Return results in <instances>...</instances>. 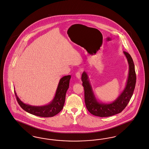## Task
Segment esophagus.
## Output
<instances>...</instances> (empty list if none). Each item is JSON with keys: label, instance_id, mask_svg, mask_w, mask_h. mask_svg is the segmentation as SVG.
Segmentation results:
<instances>
[{"label": "esophagus", "instance_id": "obj_1", "mask_svg": "<svg viewBox=\"0 0 149 149\" xmlns=\"http://www.w3.org/2000/svg\"><path fill=\"white\" fill-rule=\"evenodd\" d=\"M81 71H78L76 72V76L77 77V78H81Z\"/></svg>", "mask_w": 149, "mask_h": 149}]
</instances>
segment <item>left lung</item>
Here are the masks:
<instances>
[{
    "label": "left lung",
    "mask_w": 149,
    "mask_h": 149,
    "mask_svg": "<svg viewBox=\"0 0 149 149\" xmlns=\"http://www.w3.org/2000/svg\"><path fill=\"white\" fill-rule=\"evenodd\" d=\"M129 65V76L125 89L116 100L110 104L98 102L93 94L88 77L86 72H84L81 79L84 87V102L88 111L93 115L96 116L109 117L121 112L129 104L133 95L136 76L135 65L132 58L127 52H123Z\"/></svg>",
    "instance_id": "obj_1"
}]
</instances>
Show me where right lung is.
I'll use <instances>...</instances> for the list:
<instances>
[{"label":"right lung","mask_w":149,"mask_h":149,"mask_svg":"<svg viewBox=\"0 0 149 149\" xmlns=\"http://www.w3.org/2000/svg\"><path fill=\"white\" fill-rule=\"evenodd\" d=\"M71 76H65L62 78L58 84L55 96L49 104L43 106H33L24 104L14 93L20 106L26 112L37 116L49 117L55 116L62 110L64 106L65 94L69 88L70 80Z\"/></svg>","instance_id":"obj_1"}]
</instances>
